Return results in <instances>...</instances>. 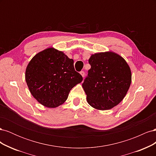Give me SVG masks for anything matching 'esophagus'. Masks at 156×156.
<instances>
[{"mask_svg":"<svg viewBox=\"0 0 156 156\" xmlns=\"http://www.w3.org/2000/svg\"><path fill=\"white\" fill-rule=\"evenodd\" d=\"M80 74H81L82 76H83V77H84V71H81V72H80Z\"/></svg>","mask_w":156,"mask_h":156,"instance_id":"esophagus-1","label":"esophagus"}]
</instances>
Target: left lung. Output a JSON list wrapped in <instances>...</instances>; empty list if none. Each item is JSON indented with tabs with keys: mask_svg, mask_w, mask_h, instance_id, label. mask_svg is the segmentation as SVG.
I'll list each match as a JSON object with an SVG mask.
<instances>
[{
	"mask_svg": "<svg viewBox=\"0 0 156 156\" xmlns=\"http://www.w3.org/2000/svg\"><path fill=\"white\" fill-rule=\"evenodd\" d=\"M91 68L82 87L88 104L98 110H108L123 100L131 83V69L121 56L112 51L92 55Z\"/></svg>",
	"mask_w": 156,
	"mask_h": 156,
	"instance_id": "left-lung-1",
	"label": "left lung"
}]
</instances>
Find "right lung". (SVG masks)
Here are the masks:
<instances>
[{
    "mask_svg": "<svg viewBox=\"0 0 156 156\" xmlns=\"http://www.w3.org/2000/svg\"><path fill=\"white\" fill-rule=\"evenodd\" d=\"M25 80L29 90L42 105L55 108L66 101L83 77L74 69L73 60L53 48L37 53L27 65Z\"/></svg>",
    "mask_w": 156,
    "mask_h": 156,
    "instance_id": "1",
    "label": "right lung"
}]
</instances>
